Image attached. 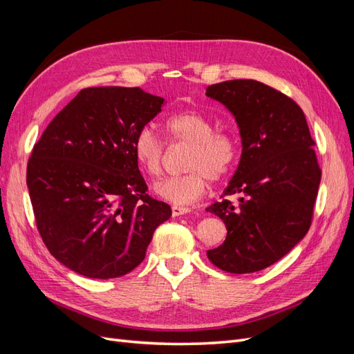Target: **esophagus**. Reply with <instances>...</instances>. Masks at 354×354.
<instances>
[{"label": "esophagus", "mask_w": 354, "mask_h": 354, "mask_svg": "<svg viewBox=\"0 0 354 354\" xmlns=\"http://www.w3.org/2000/svg\"><path fill=\"white\" fill-rule=\"evenodd\" d=\"M192 209L190 208H186V207H177L174 205L173 208H171V212H173V217H178V216H185V214L190 212Z\"/></svg>", "instance_id": "esophagus-1"}]
</instances>
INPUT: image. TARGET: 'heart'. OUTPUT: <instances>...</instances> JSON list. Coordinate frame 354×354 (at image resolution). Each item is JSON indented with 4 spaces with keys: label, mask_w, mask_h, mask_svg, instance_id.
<instances>
[{
    "label": "heart",
    "mask_w": 354,
    "mask_h": 354,
    "mask_svg": "<svg viewBox=\"0 0 354 354\" xmlns=\"http://www.w3.org/2000/svg\"><path fill=\"white\" fill-rule=\"evenodd\" d=\"M165 131L171 145H186L187 173L168 177L155 185L156 195L176 205H187L205 194L208 180L226 177L238 158V142L232 131L214 130L211 118L199 111H183L169 116ZM133 152L138 167L149 177L158 178L164 171L167 147L151 125L137 131Z\"/></svg>",
    "instance_id": "1"
}]
</instances>
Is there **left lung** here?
<instances>
[{"label":"left lung","mask_w":354,"mask_h":354,"mask_svg":"<svg viewBox=\"0 0 354 354\" xmlns=\"http://www.w3.org/2000/svg\"><path fill=\"white\" fill-rule=\"evenodd\" d=\"M207 95L233 113L242 138L238 169L224 190L238 201L207 208L226 224L227 236L207 255L224 272L254 273L279 261L310 229L322 177L315 140L301 108L260 81L212 84Z\"/></svg>","instance_id":"8db88e82"}]
</instances>
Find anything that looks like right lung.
Masks as SVG:
<instances>
[{
    "label": "right lung",
    "instance_id": "obj_1",
    "mask_svg": "<svg viewBox=\"0 0 354 354\" xmlns=\"http://www.w3.org/2000/svg\"><path fill=\"white\" fill-rule=\"evenodd\" d=\"M164 99L142 88L81 90L47 125L28 160L26 185L50 254L91 279L134 270L168 203L146 194L133 140Z\"/></svg>",
    "mask_w": 354,
    "mask_h": 354
}]
</instances>
